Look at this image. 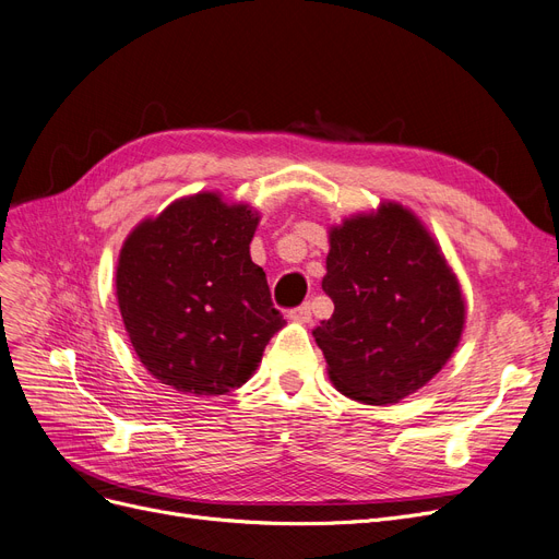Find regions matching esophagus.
Listing matches in <instances>:
<instances>
[{
	"label": "esophagus",
	"mask_w": 559,
	"mask_h": 559,
	"mask_svg": "<svg viewBox=\"0 0 559 559\" xmlns=\"http://www.w3.org/2000/svg\"><path fill=\"white\" fill-rule=\"evenodd\" d=\"M288 319H292L294 323H309L311 321V307H309V302H305V305L288 311Z\"/></svg>",
	"instance_id": "obj_1"
}]
</instances>
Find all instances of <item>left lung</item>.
<instances>
[{
    "label": "left lung",
    "mask_w": 559,
    "mask_h": 559,
    "mask_svg": "<svg viewBox=\"0 0 559 559\" xmlns=\"http://www.w3.org/2000/svg\"><path fill=\"white\" fill-rule=\"evenodd\" d=\"M323 292L334 311L314 330L332 385L390 406L427 385L454 355L465 300L438 240L406 206L383 202L328 231Z\"/></svg>",
    "instance_id": "8db88e82"
}]
</instances>
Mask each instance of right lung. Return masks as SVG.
<instances>
[{"label":"right lung","instance_id":"add662e5","mask_svg":"<svg viewBox=\"0 0 559 559\" xmlns=\"http://www.w3.org/2000/svg\"><path fill=\"white\" fill-rule=\"evenodd\" d=\"M259 219L250 204L197 192L142 219L123 240L121 319L140 362L163 385L227 394L250 381L284 328L263 267L250 257Z\"/></svg>","mask_w":559,"mask_h":559}]
</instances>
